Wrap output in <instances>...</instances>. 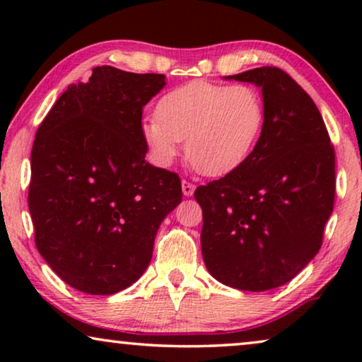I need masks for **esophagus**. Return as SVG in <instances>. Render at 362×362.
Segmentation results:
<instances>
[{
  "mask_svg": "<svg viewBox=\"0 0 362 362\" xmlns=\"http://www.w3.org/2000/svg\"><path fill=\"white\" fill-rule=\"evenodd\" d=\"M181 187H182V194H185L186 197H191L192 194H194L196 186L192 185V182H189V181H182V182H181Z\"/></svg>",
  "mask_w": 362,
  "mask_h": 362,
  "instance_id": "34e87169",
  "label": "esophagus"
}]
</instances>
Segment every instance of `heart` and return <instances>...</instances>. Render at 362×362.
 <instances>
[{
  "label": "heart",
  "mask_w": 362,
  "mask_h": 362,
  "mask_svg": "<svg viewBox=\"0 0 362 362\" xmlns=\"http://www.w3.org/2000/svg\"><path fill=\"white\" fill-rule=\"evenodd\" d=\"M264 122V98L257 88L194 81L158 102L156 118L141 123V136L161 166L171 165L180 155V141L186 140V158L194 170L219 177L247 161Z\"/></svg>",
  "instance_id": "b5f03b06"
}]
</instances>
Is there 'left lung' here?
<instances>
[{"instance_id": "obj_1", "label": "left lung", "mask_w": 362, "mask_h": 362, "mask_svg": "<svg viewBox=\"0 0 362 362\" xmlns=\"http://www.w3.org/2000/svg\"><path fill=\"white\" fill-rule=\"evenodd\" d=\"M224 78L260 88L265 122L244 165L194 192L202 259L221 284L265 291L285 285L318 254L333 212L334 150L315 102L281 69Z\"/></svg>"}]
</instances>
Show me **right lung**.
<instances>
[{
    "instance_id": "1",
    "label": "right lung",
    "mask_w": 362,
    "mask_h": 362,
    "mask_svg": "<svg viewBox=\"0 0 362 362\" xmlns=\"http://www.w3.org/2000/svg\"><path fill=\"white\" fill-rule=\"evenodd\" d=\"M165 86L163 74L95 67L37 128L28 196L36 247L83 293L135 284L161 222L181 202L180 177L145 160L141 136L143 107Z\"/></svg>"
}]
</instances>
